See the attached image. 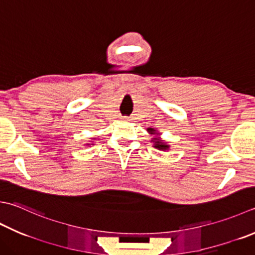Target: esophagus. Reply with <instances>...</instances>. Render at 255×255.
Listing matches in <instances>:
<instances>
[{"instance_id": "34e87169", "label": "esophagus", "mask_w": 255, "mask_h": 255, "mask_svg": "<svg viewBox=\"0 0 255 255\" xmlns=\"http://www.w3.org/2000/svg\"><path fill=\"white\" fill-rule=\"evenodd\" d=\"M124 119L125 121H129V122L132 121V118H130V117H124Z\"/></svg>"}]
</instances>
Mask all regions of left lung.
<instances>
[{
    "label": "left lung",
    "instance_id": "obj_1",
    "mask_svg": "<svg viewBox=\"0 0 255 255\" xmlns=\"http://www.w3.org/2000/svg\"><path fill=\"white\" fill-rule=\"evenodd\" d=\"M147 130H148L149 132H151V133H157L156 130H154L153 128H148ZM153 140H154V141H153V142H154V148L160 149V150H166V149L169 148L168 144H166L164 142H161L160 140H159L158 138H153Z\"/></svg>",
    "mask_w": 255,
    "mask_h": 255
}]
</instances>
